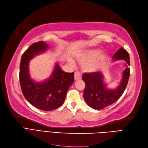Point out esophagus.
Instances as JSON below:
<instances>
[{"label": "esophagus", "mask_w": 148, "mask_h": 148, "mask_svg": "<svg viewBox=\"0 0 148 148\" xmlns=\"http://www.w3.org/2000/svg\"><path fill=\"white\" fill-rule=\"evenodd\" d=\"M74 78H75V80H80V79L82 78V74L78 71L75 72V75H74Z\"/></svg>", "instance_id": "obj_1"}]
</instances>
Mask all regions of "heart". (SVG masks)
Wrapping results in <instances>:
<instances>
[{"mask_svg":"<svg viewBox=\"0 0 148 148\" xmlns=\"http://www.w3.org/2000/svg\"><path fill=\"white\" fill-rule=\"evenodd\" d=\"M76 58L82 63L83 70L92 73L98 70L102 66L106 60V55L103 52H99L98 49H87L79 53ZM70 63H73V61L69 60Z\"/></svg>","mask_w":148,"mask_h":148,"instance_id":"1","label":"heart"}]
</instances>
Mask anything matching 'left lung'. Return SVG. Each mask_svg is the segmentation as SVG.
I'll list each match as a JSON object with an SVG mask.
<instances>
[{
	"instance_id": "1",
	"label": "left lung",
	"mask_w": 148,
	"mask_h": 148,
	"mask_svg": "<svg viewBox=\"0 0 148 148\" xmlns=\"http://www.w3.org/2000/svg\"><path fill=\"white\" fill-rule=\"evenodd\" d=\"M113 60H124L126 63L122 80L116 89L107 88V85L103 82V75L100 71L85 73L83 75L82 79L85 84L84 97L85 102L92 109H103L116 102L123 94L127 85L130 75V69L128 67L130 65L128 52L121 47L114 55Z\"/></svg>"
}]
</instances>
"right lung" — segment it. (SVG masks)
<instances>
[{
    "label": "right lung",
    "instance_id": "1",
    "mask_svg": "<svg viewBox=\"0 0 148 148\" xmlns=\"http://www.w3.org/2000/svg\"><path fill=\"white\" fill-rule=\"evenodd\" d=\"M48 48V45L43 41L31 45L22 56L19 71L20 85L25 99L37 109L45 111L55 110L62 106L68 88L74 82L73 72L63 71L58 63L48 80L36 82L31 78L29 71L30 60Z\"/></svg>",
    "mask_w": 148,
    "mask_h": 148
}]
</instances>
